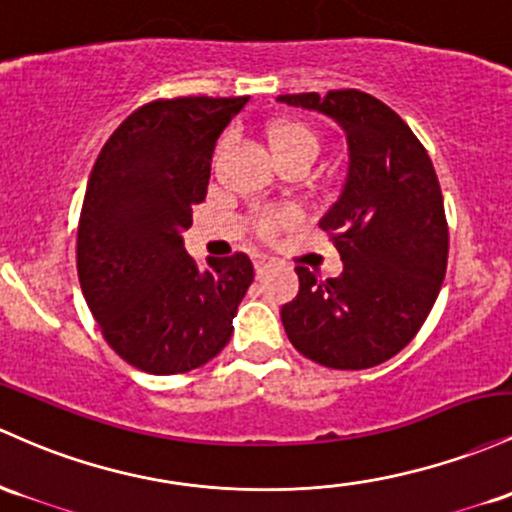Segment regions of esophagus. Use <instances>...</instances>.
Segmentation results:
<instances>
[{"label":"esophagus","mask_w":512,"mask_h":512,"mask_svg":"<svg viewBox=\"0 0 512 512\" xmlns=\"http://www.w3.org/2000/svg\"><path fill=\"white\" fill-rule=\"evenodd\" d=\"M272 257L269 255H265V252H252V265H255V272L257 274H262V272H267L269 267H272Z\"/></svg>","instance_id":"1"}]
</instances>
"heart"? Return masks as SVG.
<instances>
[{
	"label": "heart",
	"instance_id": "b5f03b06",
	"mask_svg": "<svg viewBox=\"0 0 512 512\" xmlns=\"http://www.w3.org/2000/svg\"><path fill=\"white\" fill-rule=\"evenodd\" d=\"M269 148H272L274 160H282V157H294V155H306L311 160H316L318 155V138L306 123L301 121H279L269 128L267 133ZM294 216L291 213H267L260 221L262 233H277L286 226H291Z\"/></svg>",
	"mask_w": 512,
	"mask_h": 512
}]
</instances>
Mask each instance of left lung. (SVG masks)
<instances>
[{
	"instance_id": "8db88e82",
	"label": "left lung",
	"mask_w": 512,
	"mask_h": 512,
	"mask_svg": "<svg viewBox=\"0 0 512 512\" xmlns=\"http://www.w3.org/2000/svg\"><path fill=\"white\" fill-rule=\"evenodd\" d=\"M277 101L338 123L350 155L338 201L320 218L342 274L320 282L296 267L299 294L282 306L284 330L323 367H376L415 338L445 279L449 233L435 167L401 116L372 94L338 89Z\"/></svg>"
}]
</instances>
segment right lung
Listing matches in <instances>:
<instances>
[{
	"label": "right lung",
	"mask_w": 512,
	"mask_h": 512,
	"mask_svg": "<svg viewBox=\"0 0 512 512\" xmlns=\"http://www.w3.org/2000/svg\"><path fill=\"white\" fill-rule=\"evenodd\" d=\"M250 97H179L140 106L111 133L89 174L77 274L116 355L148 374H184L228 345L255 279L250 257L184 250L211 177L216 140Z\"/></svg>",
	"instance_id": "1"
}]
</instances>
